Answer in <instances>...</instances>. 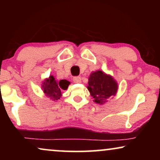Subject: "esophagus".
Returning a JSON list of instances; mask_svg holds the SVG:
<instances>
[{
    "label": "esophagus",
    "mask_w": 160,
    "mask_h": 160,
    "mask_svg": "<svg viewBox=\"0 0 160 160\" xmlns=\"http://www.w3.org/2000/svg\"><path fill=\"white\" fill-rule=\"evenodd\" d=\"M81 77L80 76H74L73 78V81L75 83H81Z\"/></svg>",
    "instance_id": "esophagus-1"
}]
</instances>
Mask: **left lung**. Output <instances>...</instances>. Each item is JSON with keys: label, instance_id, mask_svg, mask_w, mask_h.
I'll use <instances>...</instances> for the list:
<instances>
[{"label": "left lung", "instance_id": "obj_1", "mask_svg": "<svg viewBox=\"0 0 160 160\" xmlns=\"http://www.w3.org/2000/svg\"><path fill=\"white\" fill-rule=\"evenodd\" d=\"M87 88L96 103L102 105L106 102V99L116 95L118 86L111 76L98 71L89 76Z\"/></svg>", "mask_w": 160, "mask_h": 160}]
</instances>
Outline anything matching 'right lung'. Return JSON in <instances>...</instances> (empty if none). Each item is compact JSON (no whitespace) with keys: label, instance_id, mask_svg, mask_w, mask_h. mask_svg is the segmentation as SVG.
Instances as JSON below:
<instances>
[{"label":"right lung","instance_id":"1","mask_svg":"<svg viewBox=\"0 0 160 160\" xmlns=\"http://www.w3.org/2000/svg\"><path fill=\"white\" fill-rule=\"evenodd\" d=\"M70 84L67 80H60L57 82L54 76H49L43 82L42 89L47 97L53 100H58L62 96V91L65 90Z\"/></svg>","mask_w":160,"mask_h":160}]
</instances>
